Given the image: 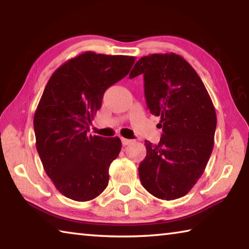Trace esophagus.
<instances>
[{
  "mask_svg": "<svg viewBox=\"0 0 249 249\" xmlns=\"http://www.w3.org/2000/svg\"><path fill=\"white\" fill-rule=\"evenodd\" d=\"M130 142H132V141H130V140H127V138H123V137H122V144H123L124 146L129 145Z\"/></svg>",
  "mask_w": 249,
  "mask_h": 249,
  "instance_id": "esophagus-1",
  "label": "esophagus"
}]
</instances>
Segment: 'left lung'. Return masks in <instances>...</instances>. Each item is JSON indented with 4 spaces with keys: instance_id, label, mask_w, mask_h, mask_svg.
Masks as SVG:
<instances>
[{
    "instance_id": "left-lung-1",
    "label": "left lung",
    "mask_w": 249,
    "mask_h": 249,
    "mask_svg": "<svg viewBox=\"0 0 249 249\" xmlns=\"http://www.w3.org/2000/svg\"><path fill=\"white\" fill-rule=\"evenodd\" d=\"M144 74L146 103L160 116L158 145L145 142L146 157L138 167L147 191L161 200H176L191 190L213 150L216 113L199 74L176 54L154 53L141 58L130 71Z\"/></svg>"
}]
</instances>
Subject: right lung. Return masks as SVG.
Returning <instances> with one entry per match:
<instances>
[{
    "instance_id": "obj_1",
    "label": "right lung",
    "mask_w": 249,
    "mask_h": 249,
    "mask_svg": "<svg viewBox=\"0 0 249 249\" xmlns=\"http://www.w3.org/2000/svg\"><path fill=\"white\" fill-rule=\"evenodd\" d=\"M135 57L86 52L59 67L34 115L36 148L57 190L71 200L94 199L108 183L119 137L88 136L105 90L128 74Z\"/></svg>"
}]
</instances>
